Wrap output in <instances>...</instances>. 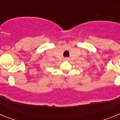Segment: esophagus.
Wrapping results in <instances>:
<instances>
[{
    "mask_svg": "<svg viewBox=\"0 0 120 120\" xmlns=\"http://www.w3.org/2000/svg\"><path fill=\"white\" fill-rule=\"evenodd\" d=\"M64 60H65V61H68V60H69V58H68V57H65V58H64Z\"/></svg>",
    "mask_w": 120,
    "mask_h": 120,
    "instance_id": "1",
    "label": "esophagus"
}]
</instances>
